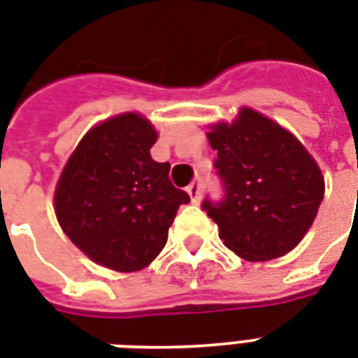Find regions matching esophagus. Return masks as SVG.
Instances as JSON below:
<instances>
[{
    "label": "esophagus",
    "instance_id": "1",
    "mask_svg": "<svg viewBox=\"0 0 358 358\" xmlns=\"http://www.w3.org/2000/svg\"><path fill=\"white\" fill-rule=\"evenodd\" d=\"M187 193H189L191 197V203L197 204L201 201V182H191L187 185Z\"/></svg>",
    "mask_w": 358,
    "mask_h": 358
}]
</instances>
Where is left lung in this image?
I'll return each mask as SVG.
<instances>
[{
  "label": "left lung",
  "instance_id": "left-lung-1",
  "mask_svg": "<svg viewBox=\"0 0 358 358\" xmlns=\"http://www.w3.org/2000/svg\"><path fill=\"white\" fill-rule=\"evenodd\" d=\"M208 138L217 150L223 197H206L201 206L217 223L223 244L245 261L291 252L323 201L315 159L294 135L252 108H242L233 125H214Z\"/></svg>",
  "mask_w": 358,
  "mask_h": 358
}]
</instances>
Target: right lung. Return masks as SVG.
<instances>
[{
  "instance_id": "1",
  "label": "right lung",
  "mask_w": 358,
  "mask_h": 358,
  "mask_svg": "<svg viewBox=\"0 0 358 358\" xmlns=\"http://www.w3.org/2000/svg\"><path fill=\"white\" fill-rule=\"evenodd\" d=\"M148 120L120 114L82 138L59 176L54 206L64 233L92 261L118 272L148 266L165 248L180 204L169 163L152 159Z\"/></svg>"
}]
</instances>
